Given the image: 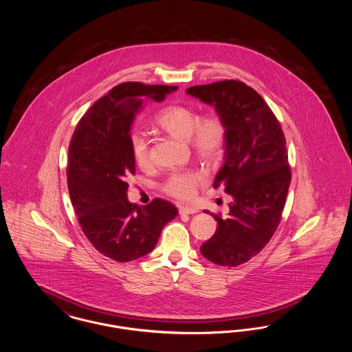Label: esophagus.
Returning a JSON list of instances; mask_svg holds the SVG:
<instances>
[{"label": "esophagus", "mask_w": 352, "mask_h": 352, "mask_svg": "<svg viewBox=\"0 0 352 352\" xmlns=\"http://www.w3.org/2000/svg\"><path fill=\"white\" fill-rule=\"evenodd\" d=\"M197 212H198V208H195V207H187V206L179 207V214H182V215H192Z\"/></svg>", "instance_id": "1"}]
</instances>
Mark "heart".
<instances>
[{"label":"heart","mask_w":352,"mask_h":352,"mask_svg":"<svg viewBox=\"0 0 352 352\" xmlns=\"http://www.w3.org/2000/svg\"><path fill=\"white\" fill-rule=\"evenodd\" d=\"M153 121L154 125L173 137L187 140L192 151L208 164L218 162L224 155L227 146V126L224 120L217 113H208L199 118L192 107L173 104L162 108ZM129 142L137 166L148 168L151 165L148 140L142 134L134 133ZM201 181L203 175L195 170H177L166 178L164 191L170 197L187 201L194 197Z\"/></svg>","instance_id":"obj_1"}]
</instances>
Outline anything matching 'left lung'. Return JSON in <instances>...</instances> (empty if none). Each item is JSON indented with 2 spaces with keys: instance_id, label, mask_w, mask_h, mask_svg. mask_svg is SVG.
<instances>
[{
  "instance_id": "obj_1",
  "label": "left lung",
  "mask_w": 352,
  "mask_h": 352,
  "mask_svg": "<svg viewBox=\"0 0 352 352\" xmlns=\"http://www.w3.org/2000/svg\"><path fill=\"white\" fill-rule=\"evenodd\" d=\"M186 92L214 107L227 126L214 187L224 186L232 201L227 218L214 215L218 228L201 254L221 267H237L261 252L281 221L292 179L284 132L268 104L240 80L194 85Z\"/></svg>"
}]
</instances>
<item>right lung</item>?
Here are the masks:
<instances>
[{
    "label": "right lung",
    "mask_w": 352,
    "mask_h": 352,
    "mask_svg": "<svg viewBox=\"0 0 352 352\" xmlns=\"http://www.w3.org/2000/svg\"><path fill=\"white\" fill-rule=\"evenodd\" d=\"M175 85L129 82L112 88L80 118L68 148V192L82 231L101 254L126 263L154 250L164 227L178 215L174 204L128 201L134 174L131 128L145 100L162 101Z\"/></svg>",
    "instance_id": "obj_1"
}]
</instances>
